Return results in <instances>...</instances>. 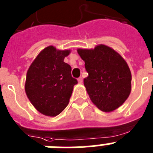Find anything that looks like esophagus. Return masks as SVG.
<instances>
[{
    "label": "esophagus",
    "instance_id": "34e87169",
    "mask_svg": "<svg viewBox=\"0 0 153 153\" xmlns=\"http://www.w3.org/2000/svg\"><path fill=\"white\" fill-rule=\"evenodd\" d=\"M78 83H79V84H81V83H83V78L82 77H79V78H78Z\"/></svg>",
    "mask_w": 153,
    "mask_h": 153
}]
</instances>
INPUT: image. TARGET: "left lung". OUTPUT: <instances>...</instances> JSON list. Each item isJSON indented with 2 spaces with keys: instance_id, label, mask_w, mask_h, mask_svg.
Here are the masks:
<instances>
[{
  "instance_id": "obj_1",
  "label": "left lung",
  "mask_w": 153,
  "mask_h": 153,
  "mask_svg": "<svg viewBox=\"0 0 153 153\" xmlns=\"http://www.w3.org/2000/svg\"><path fill=\"white\" fill-rule=\"evenodd\" d=\"M89 76L84 86L93 104L105 113L121 106L129 97L132 75L122 56L104 44L93 49H77Z\"/></svg>"
}]
</instances>
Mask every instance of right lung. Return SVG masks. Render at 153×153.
Here are the masks:
<instances>
[{
  "label": "right lung",
  "instance_id": "right-lung-1",
  "mask_svg": "<svg viewBox=\"0 0 153 153\" xmlns=\"http://www.w3.org/2000/svg\"><path fill=\"white\" fill-rule=\"evenodd\" d=\"M70 50L49 46L42 50L27 72L25 92L35 109L47 117H56L67 107L77 80L71 67L63 62Z\"/></svg>",
  "mask_w": 153,
  "mask_h": 153
}]
</instances>
